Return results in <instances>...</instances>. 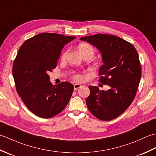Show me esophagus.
<instances>
[{
	"mask_svg": "<svg viewBox=\"0 0 156 156\" xmlns=\"http://www.w3.org/2000/svg\"><path fill=\"white\" fill-rule=\"evenodd\" d=\"M80 87H81V85L80 84H74V90H77V89H78L79 88H80Z\"/></svg>",
	"mask_w": 156,
	"mask_h": 156,
	"instance_id": "1",
	"label": "esophagus"
}]
</instances>
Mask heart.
<instances>
[{
    "mask_svg": "<svg viewBox=\"0 0 156 156\" xmlns=\"http://www.w3.org/2000/svg\"><path fill=\"white\" fill-rule=\"evenodd\" d=\"M78 51L80 52V54L84 57H86V56H88L90 58L93 57V55H94V48L92 47V46L87 44V43H81L78 45ZM68 51H66L62 54V59H64L66 57V55H67ZM74 79L76 80H80L81 79V76L79 75H76L74 76Z\"/></svg>",
    "mask_w": 156,
    "mask_h": 156,
    "instance_id": "obj_1",
    "label": "heart"
}]
</instances>
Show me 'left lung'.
Instances as JSON below:
<instances>
[{
  "label": "left lung",
  "instance_id": "left-lung-1",
  "mask_svg": "<svg viewBox=\"0 0 156 156\" xmlns=\"http://www.w3.org/2000/svg\"><path fill=\"white\" fill-rule=\"evenodd\" d=\"M80 40L98 49L103 65L98 74L100 81L110 87L100 90L90 86L86 103L91 113L102 121H111L125 112L135 98L140 82L141 64L137 51L130 43L115 35L96 34Z\"/></svg>",
  "mask_w": 156,
  "mask_h": 156
}]
</instances>
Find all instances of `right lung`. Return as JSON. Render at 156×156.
Returning a JSON list of instances; mask_svg holds the SVG:
<instances>
[{"label": "right lung", "instance_id": "obj_1", "mask_svg": "<svg viewBox=\"0 0 156 156\" xmlns=\"http://www.w3.org/2000/svg\"><path fill=\"white\" fill-rule=\"evenodd\" d=\"M74 39L43 33L26 40L19 49L12 65L16 91L29 110L39 117L58 115L72 97L74 86L68 82L54 86L48 72L56 67L64 45Z\"/></svg>", "mask_w": 156, "mask_h": 156}]
</instances>
